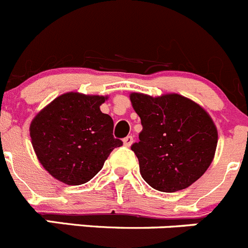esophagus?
Segmentation results:
<instances>
[{"label":"esophagus","mask_w":248,"mask_h":248,"mask_svg":"<svg viewBox=\"0 0 248 248\" xmlns=\"http://www.w3.org/2000/svg\"><path fill=\"white\" fill-rule=\"evenodd\" d=\"M132 143H133V137L132 136H127L126 138H124V144L126 147H131Z\"/></svg>","instance_id":"34e87169"}]
</instances>
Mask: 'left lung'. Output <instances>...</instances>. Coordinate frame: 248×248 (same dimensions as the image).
<instances>
[{
	"mask_svg": "<svg viewBox=\"0 0 248 248\" xmlns=\"http://www.w3.org/2000/svg\"><path fill=\"white\" fill-rule=\"evenodd\" d=\"M129 99L143 126L131 148L144 181L160 192L191 186L209 168L218 144L209 113L176 93L155 98L132 93Z\"/></svg>",
	"mask_w": 248,
	"mask_h": 248,
	"instance_id": "left-lung-1",
	"label": "left lung"
}]
</instances>
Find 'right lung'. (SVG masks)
Returning a JSON list of instances; mask_svg holds the SVG:
<instances>
[{"label":"right lung","mask_w":248,"mask_h":248,"mask_svg":"<svg viewBox=\"0 0 248 248\" xmlns=\"http://www.w3.org/2000/svg\"><path fill=\"white\" fill-rule=\"evenodd\" d=\"M108 96L69 92L57 96L33 119L29 132L38 160L51 176L69 186L92 180L122 140L113 121L100 111Z\"/></svg>","instance_id":"add662e5"}]
</instances>
